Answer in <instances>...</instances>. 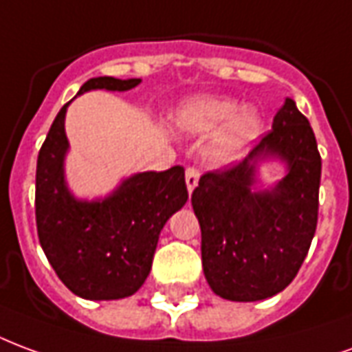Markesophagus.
<instances>
[{
	"instance_id": "34e87169",
	"label": "esophagus",
	"mask_w": 352,
	"mask_h": 352,
	"mask_svg": "<svg viewBox=\"0 0 352 352\" xmlns=\"http://www.w3.org/2000/svg\"><path fill=\"white\" fill-rule=\"evenodd\" d=\"M186 184H187V191L193 193V189L199 186V170L195 166H187L186 170Z\"/></svg>"
}]
</instances>
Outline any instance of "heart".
<instances>
[{
    "mask_svg": "<svg viewBox=\"0 0 352 352\" xmlns=\"http://www.w3.org/2000/svg\"><path fill=\"white\" fill-rule=\"evenodd\" d=\"M173 122L176 129L186 135H208L217 131L206 150L210 163L217 166L242 161L263 133V118L258 112L243 109L234 99L219 97L187 99L174 110Z\"/></svg>",
    "mask_w": 352,
    "mask_h": 352,
    "instance_id": "obj_1",
    "label": "heart"
}]
</instances>
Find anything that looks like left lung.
<instances>
[{
    "mask_svg": "<svg viewBox=\"0 0 352 352\" xmlns=\"http://www.w3.org/2000/svg\"><path fill=\"white\" fill-rule=\"evenodd\" d=\"M281 160L283 179L258 190V166ZM320 155L307 118L292 99L250 155L223 173H208L191 195L201 223L202 268L225 300L257 302L296 278L317 229Z\"/></svg>",
    "mask_w": 352,
    "mask_h": 352,
    "instance_id": "8db88e82",
    "label": "left lung"
}]
</instances>
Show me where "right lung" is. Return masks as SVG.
<instances>
[{
	"instance_id": "1",
	"label": "right lung",
	"mask_w": 352,
	"mask_h": 352,
	"mask_svg": "<svg viewBox=\"0 0 352 352\" xmlns=\"http://www.w3.org/2000/svg\"><path fill=\"white\" fill-rule=\"evenodd\" d=\"M140 78H89L91 89L127 91ZM67 104L58 112L37 157L35 217L41 248L69 291L86 300L127 298L151 270L159 234L187 202L184 166L138 173L122 179L107 197L76 199L65 179Z\"/></svg>"
}]
</instances>
